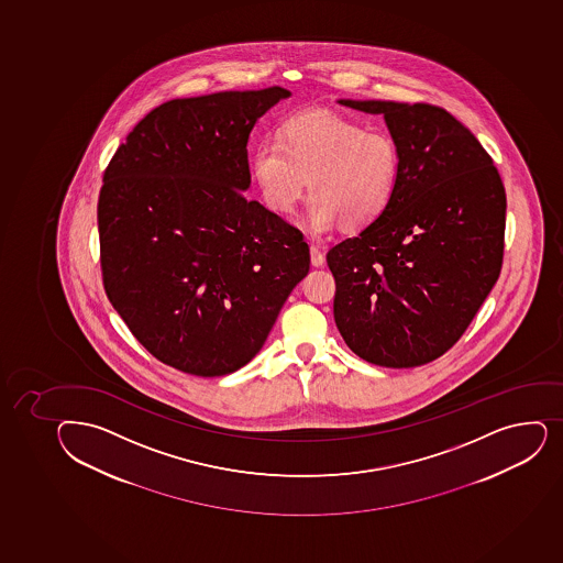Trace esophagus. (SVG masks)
Segmentation results:
<instances>
[{
    "label": "esophagus",
    "instance_id": "1",
    "mask_svg": "<svg viewBox=\"0 0 563 563\" xmlns=\"http://www.w3.org/2000/svg\"><path fill=\"white\" fill-rule=\"evenodd\" d=\"M310 262L313 267H321L325 264V255L321 253L318 245H310Z\"/></svg>",
    "mask_w": 563,
    "mask_h": 563
}]
</instances>
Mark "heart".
Returning a JSON list of instances; mask_svg holds the SVG:
<instances>
[{"mask_svg": "<svg viewBox=\"0 0 563 563\" xmlns=\"http://www.w3.org/2000/svg\"><path fill=\"white\" fill-rule=\"evenodd\" d=\"M251 177L275 212H290L305 190L307 223L316 234L334 227L360 231L394 203L400 179V153L386 133L323 109L297 112L278 131V142L256 145Z\"/></svg>", "mask_w": 563, "mask_h": 563, "instance_id": "heart-1", "label": "heart"}]
</instances>
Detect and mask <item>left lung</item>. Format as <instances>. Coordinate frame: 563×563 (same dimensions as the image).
<instances>
[{"instance_id": "1", "label": "left lung", "mask_w": 563, "mask_h": 563, "mask_svg": "<svg viewBox=\"0 0 563 563\" xmlns=\"http://www.w3.org/2000/svg\"><path fill=\"white\" fill-rule=\"evenodd\" d=\"M338 103L383 114L400 153L386 214L327 255L338 331L369 364H429L459 342L499 278L505 186L475 134L440 107Z\"/></svg>"}]
</instances>
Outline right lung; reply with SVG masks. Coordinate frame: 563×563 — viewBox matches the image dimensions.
<instances>
[{
    "mask_svg": "<svg viewBox=\"0 0 563 563\" xmlns=\"http://www.w3.org/2000/svg\"><path fill=\"white\" fill-rule=\"evenodd\" d=\"M290 96L272 87L172 99L104 169V291L134 338L179 372L244 367L310 269L301 232L242 194L251 131Z\"/></svg>",
    "mask_w": 563,
    "mask_h": 563,
    "instance_id": "1",
    "label": "right lung"
}]
</instances>
